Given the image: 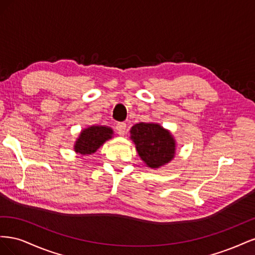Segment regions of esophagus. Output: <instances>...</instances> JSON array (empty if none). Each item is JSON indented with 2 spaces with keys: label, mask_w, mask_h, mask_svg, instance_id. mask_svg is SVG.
<instances>
[{
  "label": "esophagus",
  "mask_w": 255,
  "mask_h": 255,
  "mask_svg": "<svg viewBox=\"0 0 255 255\" xmlns=\"http://www.w3.org/2000/svg\"><path fill=\"white\" fill-rule=\"evenodd\" d=\"M126 128H127V125L126 123H118V125H116V132H117L120 136H123L126 134Z\"/></svg>",
  "instance_id": "obj_1"
}]
</instances>
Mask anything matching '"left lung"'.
<instances>
[{
  "label": "left lung",
  "instance_id": "1",
  "mask_svg": "<svg viewBox=\"0 0 255 255\" xmlns=\"http://www.w3.org/2000/svg\"><path fill=\"white\" fill-rule=\"evenodd\" d=\"M138 154L151 168H158L174 156V139L168 130L155 123H138L130 129Z\"/></svg>",
  "mask_w": 255,
  "mask_h": 255
}]
</instances>
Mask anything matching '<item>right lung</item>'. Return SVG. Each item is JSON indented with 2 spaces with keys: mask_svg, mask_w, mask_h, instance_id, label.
I'll use <instances>...</instances> for the list:
<instances>
[{
  "mask_svg": "<svg viewBox=\"0 0 255 255\" xmlns=\"http://www.w3.org/2000/svg\"><path fill=\"white\" fill-rule=\"evenodd\" d=\"M113 129L106 127H90L82 130L78 141L74 145V150L83 155L96 152L100 145H102L107 139L112 138Z\"/></svg>",
  "mask_w": 255,
  "mask_h": 255,
  "instance_id": "right-lung-1",
  "label": "right lung"
}]
</instances>
